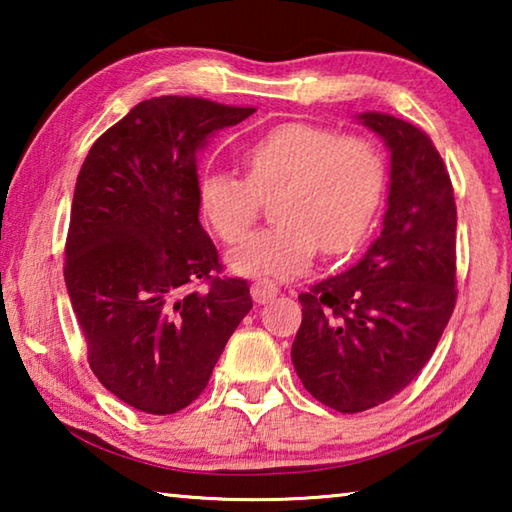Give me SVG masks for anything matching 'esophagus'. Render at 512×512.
I'll use <instances>...</instances> for the list:
<instances>
[{
  "instance_id": "34e87169",
  "label": "esophagus",
  "mask_w": 512,
  "mask_h": 512,
  "mask_svg": "<svg viewBox=\"0 0 512 512\" xmlns=\"http://www.w3.org/2000/svg\"><path fill=\"white\" fill-rule=\"evenodd\" d=\"M250 296H253L257 305H266L268 300H273L277 296V287L268 280H259L253 284V287H250Z\"/></svg>"
}]
</instances>
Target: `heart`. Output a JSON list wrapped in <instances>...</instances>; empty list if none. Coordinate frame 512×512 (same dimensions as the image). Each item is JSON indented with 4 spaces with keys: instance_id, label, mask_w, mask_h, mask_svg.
<instances>
[{
    "instance_id": "1",
    "label": "heart",
    "mask_w": 512,
    "mask_h": 512,
    "mask_svg": "<svg viewBox=\"0 0 512 512\" xmlns=\"http://www.w3.org/2000/svg\"><path fill=\"white\" fill-rule=\"evenodd\" d=\"M241 164L246 178L207 173L198 183L203 219L225 244H239L271 198L275 223L230 255L237 273L298 275L318 246L332 255L359 246L384 205L386 160L366 137L289 121L248 144Z\"/></svg>"
}]
</instances>
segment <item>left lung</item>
<instances>
[{
    "mask_svg": "<svg viewBox=\"0 0 512 512\" xmlns=\"http://www.w3.org/2000/svg\"><path fill=\"white\" fill-rule=\"evenodd\" d=\"M359 119L391 151L384 228L359 264L300 293L291 348L307 391L341 413L404 391L456 305V203L443 158L409 121L381 112Z\"/></svg>",
    "mask_w": 512,
    "mask_h": 512,
    "instance_id": "obj_1",
    "label": "left lung"
}]
</instances>
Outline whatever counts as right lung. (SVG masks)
I'll use <instances>...</instances> for the list:
<instances>
[{"mask_svg":"<svg viewBox=\"0 0 512 512\" xmlns=\"http://www.w3.org/2000/svg\"><path fill=\"white\" fill-rule=\"evenodd\" d=\"M253 112L201 97L142 101L92 144L76 178L67 293L92 372L137 411L192 404L253 309L248 282L221 275L198 221L196 173L207 137Z\"/></svg>","mask_w":512,"mask_h":512,"instance_id":"obj_1","label":"right lung"}]
</instances>
